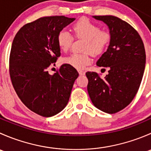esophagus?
Masks as SVG:
<instances>
[{
    "label": "esophagus",
    "mask_w": 151,
    "mask_h": 151,
    "mask_svg": "<svg viewBox=\"0 0 151 151\" xmlns=\"http://www.w3.org/2000/svg\"><path fill=\"white\" fill-rule=\"evenodd\" d=\"M78 72H79V74H80V75H81V76L85 75V71H83V70H79Z\"/></svg>",
    "instance_id": "34e87169"
}]
</instances>
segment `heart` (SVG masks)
I'll return each instance as SVG.
<instances>
[{
    "label": "heart",
    "instance_id": "obj_1",
    "mask_svg": "<svg viewBox=\"0 0 151 151\" xmlns=\"http://www.w3.org/2000/svg\"><path fill=\"white\" fill-rule=\"evenodd\" d=\"M76 37L86 39L83 50L85 53H72L63 59V62L69 66L83 69L91 64L90 52L93 55H99L104 51L109 45L111 35L107 30H101L99 25L87 18L79 19L73 25ZM73 36L69 31L62 30L58 34L57 42L60 50L66 52L69 50L73 42Z\"/></svg>",
    "mask_w": 151,
    "mask_h": 151
}]
</instances>
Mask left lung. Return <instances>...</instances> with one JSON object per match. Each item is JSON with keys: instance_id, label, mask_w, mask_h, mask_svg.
Returning a JSON list of instances; mask_svg holds the SVG:
<instances>
[{"instance_id": "8db88e82", "label": "left lung", "mask_w": 151, "mask_h": 151, "mask_svg": "<svg viewBox=\"0 0 151 151\" xmlns=\"http://www.w3.org/2000/svg\"><path fill=\"white\" fill-rule=\"evenodd\" d=\"M93 17L109 28V45L96 62L97 66L109 71L104 79L93 71L86 72L88 92L96 107L116 113L132 102L139 88L145 67L144 44L137 31L120 18L111 15Z\"/></svg>"}]
</instances>
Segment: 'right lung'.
Listing matches in <instances>:
<instances>
[{
  "instance_id": "1",
  "label": "right lung",
  "mask_w": 151,
  "mask_h": 151,
  "mask_svg": "<svg viewBox=\"0 0 151 151\" xmlns=\"http://www.w3.org/2000/svg\"><path fill=\"white\" fill-rule=\"evenodd\" d=\"M74 20L64 16L41 17L22 26L12 42V85L22 103L41 116H53L64 109L79 76L77 70L66 63L53 75L48 72L60 55L58 34Z\"/></svg>"
}]
</instances>
